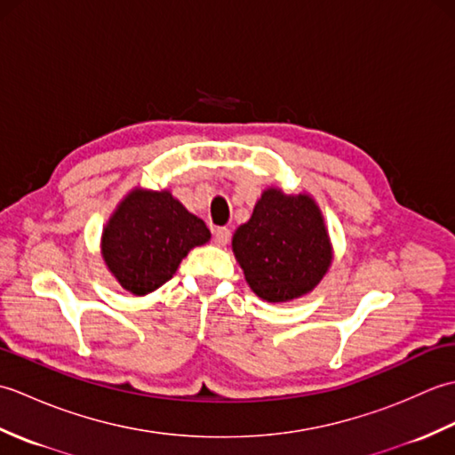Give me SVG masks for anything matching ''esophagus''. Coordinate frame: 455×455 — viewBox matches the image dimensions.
Masks as SVG:
<instances>
[{
    "mask_svg": "<svg viewBox=\"0 0 455 455\" xmlns=\"http://www.w3.org/2000/svg\"><path fill=\"white\" fill-rule=\"evenodd\" d=\"M212 240L217 246H227L230 243V230L227 227H219L212 230Z\"/></svg>",
    "mask_w": 455,
    "mask_h": 455,
    "instance_id": "esophagus-1",
    "label": "esophagus"
}]
</instances>
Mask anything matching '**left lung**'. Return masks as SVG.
<instances>
[{"mask_svg": "<svg viewBox=\"0 0 455 455\" xmlns=\"http://www.w3.org/2000/svg\"><path fill=\"white\" fill-rule=\"evenodd\" d=\"M233 250L248 285L269 303L311 291L332 259L316 203L279 189L264 191L252 217L236 228Z\"/></svg>", "mask_w": 455, "mask_h": 455, "instance_id": "1", "label": "left lung"}]
</instances>
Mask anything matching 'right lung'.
I'll return each instance as SVG.
<instances>
[{"label":"right lung","mask_w":455,"mask_h":455,"mask_svg":"<svg viewBox=\"0 0 455 455\" xmlns=\"http://www.w3.org/2000/svg\"><path fill=\"white\" fill-rule=\"evenodd\" d=\"M211 238L205 222L168 191L129 193L103 230L101 254L134 295H147L176 274L191 248Z\"/></svg>","instance_id":"add662e5"}]
</instances>
